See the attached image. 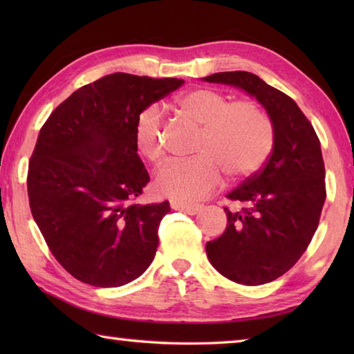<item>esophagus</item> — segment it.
I'll return each instance as SVG.
<instances>
[{
	"label": "esophagus",
	"instance_id": "1",
	"mask_svg": "<svg viewBox=\"0 0 354 354\" xmlns=\"http://www.w3.org/2000/svg\"><path fill=\"white\" fill-rule=\"evenodd\" d=\"M171 209H178V211H184L189 215H195L201 211V205H192V203H184V201H171L170 203Z\"/></svg>",
	"mask_w": 354,
	"mask_h": 354
}]
</instances>
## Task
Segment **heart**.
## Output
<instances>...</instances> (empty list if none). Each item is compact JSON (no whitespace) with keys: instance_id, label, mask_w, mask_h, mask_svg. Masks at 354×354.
Instances as JSON below:
<instances>
[{"instance_id":"1","label":"heart","mask_w":354,"mask_h":354,"mask_svg":"<svg viewBox=\"0 0 354 354\" xmlns=\"http://www.w3.org/2000/svg\"><path fill=\"white\" fill-rule=\"evenodd\" d=\"M176 104L185 117L201 127L195 158L171 160L158 171L154 187L160 195L181 201L201 200L223 183L225 170L245 178L266 164L274 145V127L263 107L253 100L230 101L209 87L179 95ZM134 139L151 162L164 158L162 113L149 106L136 120Z\"/></svg>"}]
</instances>
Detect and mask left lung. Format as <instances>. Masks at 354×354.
Returning a JSON list of instances; mask_svg holds the SVG:
<instances>
[{"mask_svg": "<svg viewBox=\"0 0 354 354\" xmlns=\"http://www.w3.org/2000/svg\"><path fill=\"white\" fill-rule=\"evenodd\" d=\"M207 82L243 88L266 107L274 127V145L262 169L226 198L223 234L206 243L215 270L237 284L270 283L295 266L319 226L326 198L325 164L314 127L295 101L248 71H223Z\"/></svg>", "mask_w": 354, "mask_h": 354, "instance_id": "8db88e82", "label": "left lung"}]
</instances>
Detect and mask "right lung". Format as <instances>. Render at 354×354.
I'll use <instances>...</instances> for the list:
<instances>
[{
	"mask_svg": "<svg viewBox=\"0 0 354 354\" xmlns=\"http://www.w3.org/2000/svg\"><path fill=\"white\" fill-rule=\"evenodd\" d=\"M184 84L128 73L77 88L41 127L29 160L31 214L71 277L95 287L128 284L147 270L169 201L139 205L149 181L136 120Z\"/></svg>",
	"mask_w": 354,
	"mask_h": 354,
	"instance_id": "right-lung-1",
	"label": "right lung"
}]
</instances>
